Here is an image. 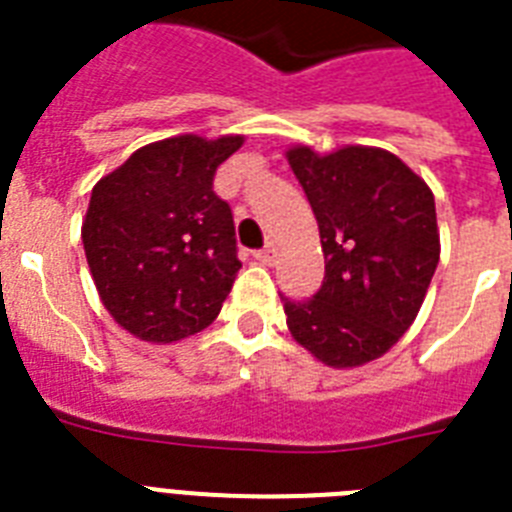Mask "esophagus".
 <instances>
[{"label":"esophagus","instance_id":"obj_1","mask_svg":"<svg viewBox=\"0 0 512 512\" xmlns=\"http://www.w3.org/2000/svg\"><path fill=\"white\" fill-rule=\"evenodd\" d=\"M276 255H279V252H276V247H265V249H257L255 260L263 265H273L276 263Z\"/></svg>","mask_w":512,"mask_h":512}]
</instances>
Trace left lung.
Listing matches in <instances>:
<instances>
[{
  "label": "left lung",
  "instance_id": "1",
  "mask_svg": "<svg viewBox=\"0 0 512 512\" xmlns=\"http://www.w3.org/2000/svg\"><path fill=\"white\" fill-rule=\"evenodd\" d=\"M287 159L327 263L311 300L281 297L287 327L321 364L364 366L401 340L428 295L441 255L433 191L385 148L292 146Z\"/></svg>",
  "mask_w": 512,
  "mask_h": 512
}]
</instances>
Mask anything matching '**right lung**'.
<instances>
[{"label":"right lung","mask_w":512,"mask_h":512,"mask_svg":"<svg viewBox=\"0 0 512 512\" xmlns=\"http://www.w3.org/2000/svg\"><path fill=\"white\" fill-rule=\"evenodd\" d=\"M241 143L156 140L92 188L84 255L106 311L130 335L175 342L217 319L241 263L231 207L212 180Z\"/></svg>","instance_id":"right-lung-1"}]
</instances>
